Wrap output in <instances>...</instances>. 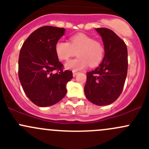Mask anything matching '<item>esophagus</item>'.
<instances>
[{"mask_svg":"<svg viewBox=\"0 0 149 149\" xmlns=\"http://www.w3.org/2000/svg\"><path fill=\"white\" fill-rule=\"evenodd\" d=\"M78 73H78V72H75V71H73V77H75V76H76V75L78 74Z\"/></svg>","mask_w":149,"mask_h":149,"instance_id":"esophagus-1","label":"esophagus"}]
</instances>
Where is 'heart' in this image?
Instances as JSON below:
<instances>
[{"instance_id":"1","label":"heart","mask_w":149,"mask_h":149,"mask_svg":"<svg viewBox=\"0 0 149 149\" xmlns=\"http://www.w3.org/2000/svg\"><path fill=\"white\" fill-rule=\"evenodd\" d=\"M55 50L60 61H68L77 53V58L65 64L66 68L73 71L82 70L88 65L97 66L102 61L104 54V47L101 42L83 33L72 36L69 43L62 40L57 42Z\"/></svg>"}]
</instances>
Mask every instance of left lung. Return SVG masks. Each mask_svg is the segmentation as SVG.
Masks as SVG:
<instances>
[{
    "instance_id": "obj_1",
    "label": "left lung",
    "mask_w": 149,
    "mask_h": 149,
    "mask_svg": "<svg viewBox=\"0 0 149 149\" xmlns=\"http://www.w3.org/2000/svg\"><path fill=\"white\" fill-rule=\"evenodd\" d=\"M95 29L102 37L104 57L100 66L86 73L84 92L91 103L104 106L114 102L123 91L127 73V49L112 30Z\"/></svg>"
}]
</instances>
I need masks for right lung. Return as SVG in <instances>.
I'll return each mask as SVG.
<instances>
[{"label": "right lung", "instance_id": "obj_1", "mask_svg": "<svg viewBox=\"0 0 149 149\" xmlns=\"http://www.w3.org/2000/svg\"><path fill=\"white\" fill-rule=\"evenodd\" d=\"M65 31L64 28L42 26L29 36L21 48L19 80L28 98L39 107L61 101L67 92L66 84L73 78L72 71L63 70L55 50Z\"/></svg>", "mask_w": 149, "mask_h": 149}]
</instances>
